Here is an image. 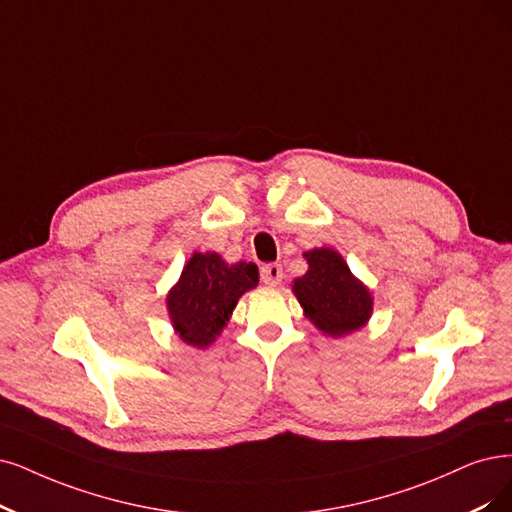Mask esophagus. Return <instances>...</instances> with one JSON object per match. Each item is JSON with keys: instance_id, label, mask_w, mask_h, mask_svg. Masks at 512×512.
<instances>
[{"instance_id": "esophagus-1", "label": "esophagus", "mask_w": 512, "mask_h": 512, "mask_svg": "<svg viewBox=\"0 0 512 512\" xmlns=\"http://www.w3.org/2000/svg\"><path fill=\"white\" fill-rule=\"evenodd\" d=\"M261 280L266 282L268 287H278L282 282L280 263H266V266H261Z\"/></svg>"}]
</instances>
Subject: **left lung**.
<instances>
[{
  "mask_svg": "<svg viewBox=\"0 0 512 512\" xmlns=\"http://www.w3.org/2000/svg\"><path fill=\"white\" fill-rule=\"evenodd\" d=\"M306 259L310 270L293 282L306 316L329 335L361 329L371 316L373 299L352 276L346 261L331 249H314Z\"/></svg>",
  "mask_w": 512,
  "mask_h": 512,
  "instance_id": "obj_1",
  "label": "left lung"
}]
</instances>
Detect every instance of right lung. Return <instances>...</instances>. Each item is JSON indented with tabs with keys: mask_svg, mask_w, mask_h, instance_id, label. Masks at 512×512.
Returning a JSON list of instances; mask_svg holds the SVG:
<instances>
[{
	"mask_svg": "<svg viewBox=\"0 0 512 512\" xmlns=\"http://www.w3.org/2000/svg\"><path fill=\"white\" fill-rule=\"evenodd\" d=\"M257 282L255 263L227 266L217 253H194L166 299L170 320L183 342L198 348L213 344L230 320L238 297L257 287Z\"/></svg>",
	"mask_w": 512,
	"mask_h": 512,
	"instance_id": "1",
	"label": "right lung"
}]
</instances>
